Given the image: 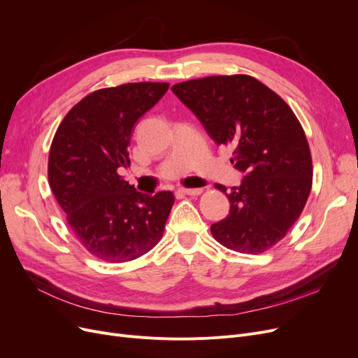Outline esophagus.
<instances>
[{"mask_svg": "<svg viewBox=\"0 0 358 358\" xmlns=\"http://www.w3.org/2000/svg\"><path fill=\"white\" fill-rule=\"evenodd\" d=\"M179 191L185 195H199L202 192V188H180Z\"/></svg>", "mask_w": 358, "mask_h": 358, "instance_id": "esophagus-1", "label": "esophagus"}]
</instances>
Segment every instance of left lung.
Masks as SVG:
<instances>
[{"label":"left lung","mask_w":358,"mask_h":358,"mask_svg":"<svg viewBox=\"0 0 358 358\" xmlns=\"http://www.w3.org/2000/svg\"><path fill=\"white\" fill-rule=\"evenodd\" d=\"M172 92L217 145L234 148L245 175L226 192L230 213L211 226L218 243L261 253L280 242L300 217L312 188V157L292 108L250 76H213L175 84Z\"/></svg>","instance_id":"obj_1"}]
</instances>
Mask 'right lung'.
Segmentation results:
<instances>
[{
  "label": "right lung",
  "mask_w": 358,
  "mask_h": 358,
  "mask_svg": "<svg viewBox=\"0 0 358 358\" xmlns=\"http://www.w3.org/2000/svg\"><path fill=\"white\" fill-rule=\"evenodd\" d=\"M167 89V83H128L93 92L55 132L49 186L80 243L99 259H137L162 239L173 194L137 192L119 173L129 166L135 124Z\"/></svg>",
  "instance_id": "1"
}]
</instances>
